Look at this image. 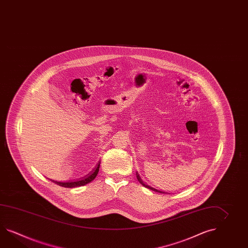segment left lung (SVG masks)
I'll list each match as a JSON object with an SVG mask.
<instances>
[{
	"instance_id": "8db88e82",
	"label": "left lung",
	"mask_w": 248,
	"mask_h": 248,
	"mask_svg": "<svg viewBox=\"0 0 248 248\" xmlns=\"http://www.w3.org/2000/svg\"><path fill=\"white\" fill-rule=\"evenodd\" d=\"M136 175H137L138 181L140 182V184H142L144 187H148V188H149V189H152V190H154V191H155V192L162 193V194H165V191H161V190H158V189H155V188H154V187H150V186H149V185L145 184V183H144L143 182V181L141 180V178H140V176L139 175V173H138V172H136Z\"/></svg>"
}]
</instances>
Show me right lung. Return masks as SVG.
Listing matches in <instances>:
<instances>
[{
  "instance_id": "right-lung-1",
  "label": "right lung",
  "mask_w": 248,
  "mask_h": 248,
  "mask_svg": "<svg viewBox=\"0 0 248 248\" xmlns=\"http://www.w3.org/2000/svg\"><path fill=\"white\" fill-rule=\"evenodd\" d=\"M99 164H100V161L98 162V164L94 167L93 170L90 171V173L83 177V178H81V179H77L76 181L75 180L74 181H68V182H57V181H53V180H50V181L54 182L56 184H58L59 186L64 187H80V186H84V185L88 184L89 182H93L94 179L96 178L98 172H99Z\"/></svg>"
}]
</instances>
